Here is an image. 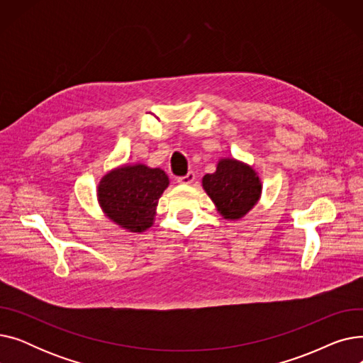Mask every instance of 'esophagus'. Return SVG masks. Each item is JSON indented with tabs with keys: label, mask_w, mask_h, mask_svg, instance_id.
I'll use <instances>...</instances> for the list:
<instances>
[{
	"label": "esophagus",
	"mask_w": 363,
	"mask_h": 363,
	"mask_svg": "<svg viewBox=\"0 0 363 363\" xmlns=\"http://www.w3.org/2000/svg\"><path fill=\"white\" fill-rule=\"evenodd\" d=\"M194 179H196L194 172H188V174H186L185 177H181V178H178V184H182V185H189V184H193V182H194Z\"/></svg>",
	"instance_id": "esophagus-1"
}]
</instances>
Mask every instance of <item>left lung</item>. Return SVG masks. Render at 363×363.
Listing matches in <instances>:
<instances>
[{"instance_id":"obj_1","label":"left lung","mask_w":363,"mask_h":363,"mask_svg":"<svg viewBox=\"0 0 363 363\" xmlns=\"http://www.w3.org/2000/svg\"><path fill=\"white\" fill-rule=\"evenodd\" d=\"M203 189L226 220H240L262 197V181L253 166L234 157H220L213 174L201 179Z\"/></svg>"}]
</instances>
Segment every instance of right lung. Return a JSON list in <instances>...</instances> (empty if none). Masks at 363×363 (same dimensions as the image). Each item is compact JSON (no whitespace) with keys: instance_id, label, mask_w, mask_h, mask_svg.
Returning <instances> with one entry per match:
<instances>
[{"instance_id":"add662e5","label":"right lung","mask_w":363,"mask_h":363,"mask_svg":"<svg viewBox=\"0 0 363 363\" xmlns=\"http://www.w3.org/2000/svg\"><path fill=\"white\" fill-rule=\"evenodd\" d=\"M169 186L166 172L144 163L122 164L108 170L97 186L101 212L128 233H144L152 226L157 204Z\"/></svg>"}]
</instances>
